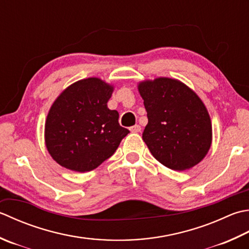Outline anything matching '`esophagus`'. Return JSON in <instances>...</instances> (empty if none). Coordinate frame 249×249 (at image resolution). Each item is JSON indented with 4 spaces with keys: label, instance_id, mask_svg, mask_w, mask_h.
<instances>
[{
    "label": "esophagus",
    "instance_id": "obj_1",
    "mask_svg": "<svg viewBox=\"0 0 249 249\" xmlns=\"http://www.w3.org/2000/svg\"><path fill=\"white\" fill-rule=\"evenodd\" d=\"M131 133H139V131H141V126L140 125H135V126H131V127L129 128Z\"/></svg>",
    "mask_w": 249,
    "mask_h": 249
}]
</instances>
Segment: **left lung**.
I'll return each mask as SVG.
<instances>
[{"label":"left lung","instance_id":"8db88e82","mask_svg":"<svg viewBox=\"0 0 249 249\" xmlns=\"http://www.w3.org/2000/svg\"><path fill=\"white\" fill-rule=\"evenodd\" d=\"M147 110L142 139L160 164L174 170L192 168L212 145L211 116L201 98L184 83L157 77L138 84Z\"/></svg>","mask_w":249,"mask_h":249}]
</instances>
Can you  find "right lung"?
I'll use <instances>...</instances> for the list:
<instances>
[{"mask_svg": "<svg viewBox=\"0 0 249 249\" xmlns=\"http://www.w3.org/2000/svg\"><path fill=\"white\" fill-rule=\"evenodd\" d=\"M113 85L98 77L73 83L53 101L45 122V144L53 160L77 173L109 159L129 133L108 108Z\"/></svg>", "mask_w": 249, "mask_h": 249, "instance_id": "1", "label": "right lung"}]
</instances>
